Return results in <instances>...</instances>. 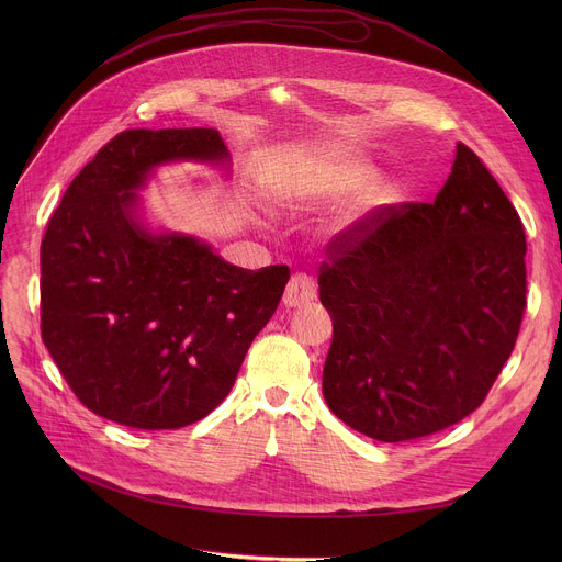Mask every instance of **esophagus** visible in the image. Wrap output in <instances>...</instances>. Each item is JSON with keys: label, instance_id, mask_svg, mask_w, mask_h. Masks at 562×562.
<instances>
[{"label": "esophagus", "instance_id": "obj_1", "mask_svg": "<svg viewBox=\"0 0 562 562\" xmlns=\"http://www.w3.org/2000/svg\"><path fill=\"white\" fill-rule=\"evenodd\" d=\"M314 301H316V284H314V280L310 276H305V273L293 276L289 280L286 289H284V299H282L284 307H303V305H310Z\"/></svg>", "mask_w": 562, "mask_h": 562}]
</instances>
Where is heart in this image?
<instances>
[{"label":"heart","mask_w":562,"mask_h":562,"mask_svg":"<svg viewBox=\"0 0 562 562\" xmlns=\"http://www.w3.org/2000/svg\"><path fill=\"white\" fill-rule=\"evenodd\" d=\"M373 168L352 159H312L273 187V200L289 206H316L364 191Z\"/></svg>","instance_id":"b5f03b06"}]
</instances>
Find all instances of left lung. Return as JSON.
<instances>
[{
    "instance_id": "1",
    "label": "left lung",
    "mask_w": 562,
    "mask_h": 562,
    "mask_svg": "<svg viewBox=\"0 0 562 562\" xmlns=\"http://www.w3.org/2000/svg\"><path fill=\"white\" fill-rule=\"evenodd\" d=\"M524 255L517 210L462 143L435 202L378 206L337 234L318 273L333 318L328 407L378 441L471 415L519 335Z\"/></svg>"
}]
</instances>
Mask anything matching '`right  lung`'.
Here are the masks:
<instances>
[{"label":"right lung","instance_id":"obj_1","mask_svg":"<svg viewBox=\"0 0 562 562\" xmlns=\"http://www.w3.org/2000/svg\"><path fill=\"white\" fill-rule=\"evenodd\" d=\"M216 130H127L68 187L41 244V333L75 396L138 430L200 422L229 394L289 282L248 271L210 244L153 232L138 210L159 166L218 164Z\"/></svg>","mask_w":562,"mask_h":562}]
</instances>
